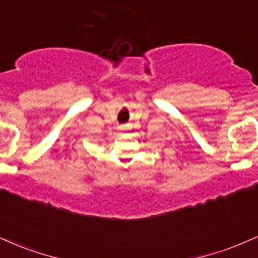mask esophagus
<instances>
[{
	"label": "esophagus",
	"instance_id": "1",
	"mask_svg": "<svg viewBox=\"0 0 258 258\" xmlns=\"http://www.w3.org/2000/svg\"><path fill=\"white\" fill-rule=\"evenodd\" d=\"M120 130H121V131H125V130H127V126H120Z\"/></svg>",
	"mask_w": 258,
	"mask_h": 258
}]
</instances>
